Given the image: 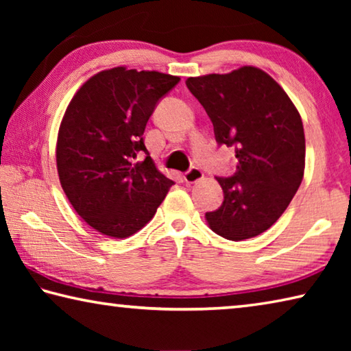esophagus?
Masks as SVG:
<instances>
[{"label": "esophagus", "mask_w": 351, "mask_h": 351, "mask_svg": "<svg viewBox=\"0 0 351 351\" xmlns=\"http://www.w3.org/2000/svg\"><path fill=\"white\" fill-rule=\"evenodd\" d=\"M203 176L204 173L198 167H192L184 173V181L187 184H193V182H198L199 180H203Z\"/></svg>", "instance_id": "34e87169"}]
</instances>
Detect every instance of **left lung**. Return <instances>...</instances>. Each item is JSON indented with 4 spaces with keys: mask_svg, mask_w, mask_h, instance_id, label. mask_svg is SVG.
Returning a JSON list of instances; mask_svg holds the SVG:
<instances>
[{
    "mask_svg": "<svg viewBox=\"0 0 351 351\" xmlns=\"http://www.w3.org/2000/svg\"><path fill=\"white\" fill-rule=\"evenodd\" d=\"M189 91L213 123L218 145L235 148L237 170L218 176L224 201L206 219L223 239L241 241L268 230L299 189L305 134L299 111L265 71L190 77Z\"/></svg>",
    "mask_w": 351,
    "mask_h": 351,
    "instance_id": "left-lung-1",
    "label": "left lung"
}]
</instances>
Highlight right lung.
<instances>
[{"label": "right lung", "instance_id": "add662e5", "mask_svg": "<svg viewBox=\"0 0 351 351\" xmlns=\"http://www.w3.org/2000/svg\"><path fill=\"white\" fill-rule=\"evenodd\" d=\"M180 80L119 66L93 75L69 102L58 130V178L75 212L100 234L138 232L175 184L154 165L144 132ZM139 156L145 159L136 162Z\"/></svg>", "mask_w": 351, "mask_h": 351}]
</instances>
